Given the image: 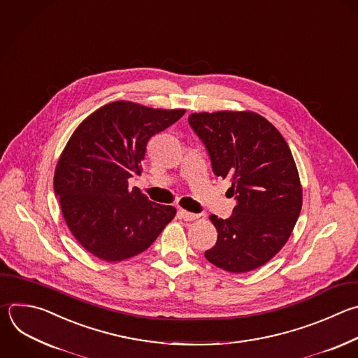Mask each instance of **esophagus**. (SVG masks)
Masks as SVG:
<instances>
[{
    "mask_svg": "<svg viewBox=\"0 0 358 358\" xmlns=\"http://www.w3.org/2000/svg\"><path fill=\"white\" fill-rule=\"evenodd\" d=\"M178 216H180L181 219L187 220V222H191V220H195V219H198V217H199V215H196V213H191V212H187V210H184V209H180V210H178Z\"/></svg>",
    "mask_w": 358,
    "mask_h": 358,
    "instance_id": "34e87169",
    "label": "esophagus"
}]
</instances>
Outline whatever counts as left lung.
<instances>
[{"mask_svg": "<svg viewBox=\"0 0 358 358\" xmlns=\"http://www.w3.org/2000/svg\"><path fill=\"white\" fill-rule=\"evenodd\" d=\"M188 122L208 150L213 174L230 180L227 192L236 199L230 217L209 216L217 241L205 257L229 273L256 270L282 249L301 213L302 187L292 153L256 112H199Z\"/></svg>", "mask_w": 358, "mask_h": 358, "instance_id": "1", "label": "left lung"}]
</instances>
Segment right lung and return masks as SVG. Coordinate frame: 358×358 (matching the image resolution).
I'll return each instance as SVG.
<instances>
[{"mask_svg": "<svg viewBox=\"0 0 358 358\" xmlns=\"http://www.w3.org/2000/svg\"><path fill=\"white\" fill-rule=\"evenodd\" d=\"M185 109H153L115 101L74 131L55 171V194L77 242L95 257L121 262L141 255L176 216V208L149 201L128 180L141 176L152 136Z\"/></svg>", "mask_w": 358, "mask_h": 358, "instance_id": "1", "label": "right lung"}]
</instances>
